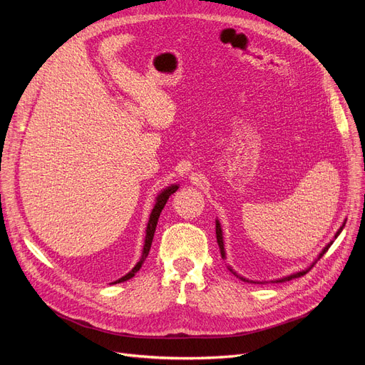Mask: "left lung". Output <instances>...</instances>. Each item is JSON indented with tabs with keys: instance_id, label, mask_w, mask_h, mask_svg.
Listing matches in <instances>:
<instances>
[{
	"instance_id": "obj_1",
	"label": "left lung",
	"mask_w": 365,
	"mask_h": 365,
	"mask_svg": "<svg viewBox=\"0 0 365 365\" xmlns=\"http://www.w3.org/2000/svg\"><path fill=\"white\" fill-rule=\"evenodd\" d=\"M344 225H346V220H344V222H342V225L338 228V231H336V233H335V239L341 235V231H342V228H344ZM216 239H217V245H219V250H220V256H222V259L225 260L227 259V252H225V245H224V233H222V227H220V222H219V220L216 219ZM334 244V240H330L329 242V244L322 250V252H319L318 254V257L312 262V264H311V267H307L306 269H302V271H297V272H292V274H289V275H284V277H282V279H275V280H271V282H286V280H292V279H297V277H302V275H304L309 269H311L312 267H314V264L319 260V259H322L323 257V254L330 248V245H332ZM227 267H228V269L231 271V272H233L235 275H237V277L240 279V280H244V282H251V283H264V282H256V280H250V279H245V277H242V275L240 274H237L233 268H231L230 267V264H227Z\"/></svg>"
}]
</instances>
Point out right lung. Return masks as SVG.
<instances>
[{
	"instance_id": "add662e5",
	"label": "right lung",
	"mask_w": 365,
	"mask_h": 365,
	"mask_svg": "<svg viewBox=\"0 0 365 365\" xmlns=\"http://www.w3.org/2000/svg\"><path fill=\"white\" fill-rule=\"evenodd\" d=\"M180 184H170L165 187V189H163L157 197H155V205H153L152 212H150V216H149V220H148V227H146V237H145V245H143V251H141V257L140 260L137 262V264L134 268H132L126 275H123V277L113 282L111 284H115V283H121V282H126L129 279L134 277V275L140 271L143 262L146 260L148 254H149V250H150V245H152V240H153V235H155V228H157V224H158V217H160V213L163 212V208L165 205V202H168L169 196L173 195L176 190H178Z\"/></svg>"
}]
</instances>
